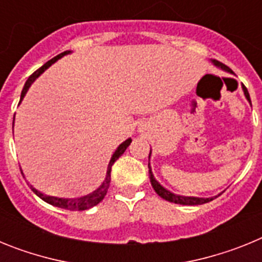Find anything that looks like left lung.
Segmentation results:
<instances>
[{
  "mask_svg": "<svg viewBox=\"0 0 262 262\" xmlns=\"http://www.w3.org/2000/svg\"><path fill=\"white\" fill-rule=\"evenodd\" d=\"M212 62H214L216 67H221V68L224 69V71L231 72V69L228 68L226 64H223V62L217 61V60H212ZM243 89H244V94H245V97H247V99H248L249 102H251V98H249V93H248V90H247V88L243 86ZM149 156H151V152H149ZM149 156H148V157H149ZM148 168H149V164H148ZM149 180H151L152 187L155 189V191H156V193L159 194L161 198H163V200L169 201V202L178 203V205L194 206V205H203V203H207V202H210V201L214 200V198H195V196H181V195H176V194L170 193V191H168L166 189H164V187L161 186V185H160L159 182L156 181V180H155L154 174H152L151 168H149Z\"/></svg>",
  "mask_w": 262,
  "mask_h": 262,
  "instance_id": "obj_1",
  "label": "left lung"
}]
</instances>
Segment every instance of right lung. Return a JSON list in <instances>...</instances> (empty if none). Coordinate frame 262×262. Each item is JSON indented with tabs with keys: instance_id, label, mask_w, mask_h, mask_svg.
I'll list each match as a JSON object with an SVG mask.
<instances>
[{
	"instance_id": "obj_1",
	"label": "right lung",
	"mask_w": 262,
	"mask_h": 262,
	"mask_svg": "<svg viewBox=\"0 0 262 262\" xmlns=\"http://www.w3.org/2000/svg\"><path fill=\"white\" fill-rule=\"evenodd\" d=\"M67 53H69V51H64L62 53H60V55H57V56L53 57V59L48 60V61L46 62L43 67H40L39 69H36V71L34 72L31 76H30L29 80H27L26 84H25V86H23L22 94H20V99H23V97L26 96V92L29 90V88L31 86L32 82H34V81H35L36 78H38L39 76H40L41 73H43V72H45L46 69H47L48 67L51 66V64H53V62L56 61L57 59H60V57L64 56V55H67ZM13 124H14V119H13ZM129 143H131V139H127L126 142H123L122 144L119 145V147H118V149L114 152L113 157H111L110 163H108L107 173H106L105 181H103V184L101 185V186H99L97 190H94L92 194H88V195L81 196V198H75V200H62V198H55V196L45 195L43 193H40V191L36 190L35 187H32L31 185H30V187H31V190L34 191V193H35L36 195L39 196V198H41V200L45 201V202L50 203V205H52V206H56V207H60V209L71 210V211H82V210L90 209V207H93V206L98 205V203L101 202L103 198H105L106 193H107L108 186H110L111 166H113V164H114L115 161H117V160L119 159L122 155H123V152L126 151L127 147L129 145ZM20 173H22V172H20Z\"/></svg>"
}]
</instances>
